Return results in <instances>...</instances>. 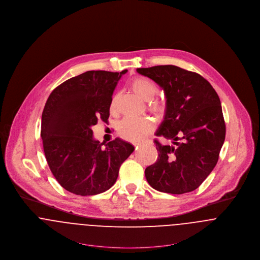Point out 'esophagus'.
<instances>
[{
	"mask_svg": "<svg viewBox=\"0 0 260 260\" xmlns=\"http://www.w3.org/2000/svg\"><path fill=\"white\" fill-rule=\"evenodd\" d=\"M140 144H141V143H139V142H138V143H135V146L138 147V145H140Z\"/></svg>",
	"mask_w": 260,
	"mask_h": 260,
	"instance_id": "esophagus-1",
	"label": "esophagus"
}]
</instances>
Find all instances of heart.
<instances>
[{
  "label": "heart",
  "mask_w": 260,
  "mask_h": 260,
  "mask_svg": "<svg viewBox=\"0 0 260 260\" xmlns=\"http://www.w3.org/2000/svg\"><path fill=\"white\" fill-rule=\"evenodd\" d=\"M131 88L138 97L144 101H149L148 109L157 117H164L167 112V103L164 99H153L158 93V86L147 77H138L131 81ZM117 96H114L110 103L111 111H115ZM154 129V122L150 118L125 119L118 124L117 131L121 138L129 141H138Z\"/></svg>",
  "instance_id": "1"
}]
</instances>
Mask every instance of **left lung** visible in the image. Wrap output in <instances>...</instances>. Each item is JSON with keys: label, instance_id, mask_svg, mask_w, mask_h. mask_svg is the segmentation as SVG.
I'll return each instance as SVG.
<instances>
[{"label": "left lung", "instance_id": "1", "mask_svg": "<svg viewBox=\"0 0 260 260\" xmlns=\"http://www.w3.org/2000/svg\"><path fill=\"white\" fill-rule=\"evenodd\" d=\"M164 90L167 112L154 140L158 159L145 169L156 190L183 194L197 189L216 166L226 136L221 102L212 85L197 73L166 64L138 69Z\"/></svg>", "mask_w": 260, "mask_h": 260}]
</instances>
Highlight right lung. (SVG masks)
Listing matches in <instances>:
<instances>
[{
  "mask_svg": "<svg viewBox=\"0 0 260 260\" xmlns=\"http://www.w3.org/2000/svg\"><path fill=\"white\" fill-rule=\"evenodd\" d=\"M121 73L88 71L62 82L50 94L42 113L41 138L47 163L61 186L77 196H95L116 183L135 147L121 138L105 148L92 125L107 122Z\"/></svg>",
  "mask_w": 260,
  "mask_h": 260,
  "instance_id": "add662e5",
  "label": "right lung"
}]
</instances>
